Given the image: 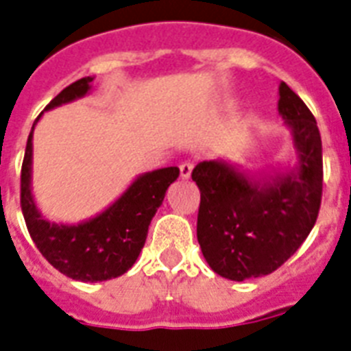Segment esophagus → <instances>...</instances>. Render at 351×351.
Here are the masks:
<instances>
[{
	"label": "esophagus",
	"instance_id": "obj_1",
	"mask_svg": "<svg viewBox=\"0 0 351 351\" xmlns=\"http://www.w3.org/2000/svg\"><path fill=\"white\" fill-rule=\"evenodd\" d=\"M193 164L191 162H184L180 166V176L184 178V180H187V178H191V173H193Z\"/></svg>",
	"mask_w": 351,
	"mask_h": 351
}]
</instances>
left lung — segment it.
I'll list each match as a JSON object with an SVG mask.
<instances>
[{
	"label": "left lung",
	"mask_w": 351,
	"mask_h": 351,
	"mask_svg": "<svg viewBox=\"0 0 351 351\" xmlns=\"http://www.w3.org/2000/svg\"><path fill=\"white\" fill-rule=\"evenodd\" d=\"M278 111L292 135L295 162L263 176L216 158L193 169L200 189L196 236L221 278L243 281L274 272L301 247L317 220L323 146L317 122L285 82Z\"/></svg>",
	"instance_id": "left-lung-1"
}]
</instances>
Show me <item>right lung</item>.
<instances>
[{"mask_svg":"<svg viewBox=\"0 0 351 351\" xmlns=\"http://www.w3.org/2000/svg\"><path fill=\"white\" fill-rule=\"evenodd\" d=\"M93 77H82L62 90L45 111L73 102L92 92ZM28 135L21 167V209L28 232L47 261L61 274L97 283L119 278L133 267L146 243L153 216L164 202L166 191L178 178V167L142 173L128 189L99 215L79 223H57L43 216L32 193V138Z\"/></svg>","mask_w":351,"mask_h":351,"instance_id":"add662e5","label":"right lung"}]
</instances>
